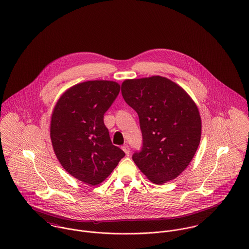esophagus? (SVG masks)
<instances>
[{"label":"esophagus","mask_w":249,"mask_h":249,"mask_svg":"<svg viewBox=\"0 0 249 249\" xmlns=\"http://www.w3.org/2000/svg\"><path fill=\"white\" fill-rule=\"evenodd\" d=\"M122 150L125 152V154L128 156L129 154H130V152H131V150H130V147H129V145L128 144H125V145H123L122 146Z\"/></svg>","instance_id":"1"}]
</instances>
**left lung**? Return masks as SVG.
I'll use <instances>...</instances> for the list:
<instances>
[{
    "mask_svg": "<svg viewBox=\"0 0 249 249\" xmlns=\"http://www.w3.org/2000/svg\"><path fill=\"white\" fill-rule=\"evenodd\" d=\"M121 92L137 111L142 134L141 150L133 160L156 184L176 178L189 165L200 141L201 120L193 100L161 76L125 80Z\"/></svg>",
    "mask_w": 249,
    "mask_h": 249,
    "instance_id": "left-lung-1",
    "label": "left lung"
}]
</instances>
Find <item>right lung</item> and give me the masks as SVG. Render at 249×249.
Listing matches in <instances>:
<instances>
[{"label":"right lung","instance_id":"add662e5","mask_svg":"<svg viewBox=\"0 0 249 249\" xmlns=\"http://www.w3.org/2000/svg\"><path fill=\"white\" fill-rule=\"evenodd\" d=\"M120 91L112 81L77 84L58 100L51 138L57 159L72 177L97 185L110 176L125 153L112 145L104 114Z\"/></svg>","mask_w":249,"mask_h":249}]
</instances>
